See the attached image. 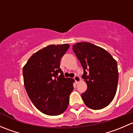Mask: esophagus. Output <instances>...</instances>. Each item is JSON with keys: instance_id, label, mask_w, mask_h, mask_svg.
<instances>
[{"instance_id": "34e87169", "label": "esophagus", "mask_w": 133, "mask_h": 133, "mask_svg": "<svg viewBox=\"0 0 133 133\" xmlns=\"http://www.w3.org/2000/svg\"><path fill=\"white\" fill-rule=\"evenodd\" d=\"M74 79L75 81H76V84H78V83L79 82H80V80H81V78H80L78 76H75L74 77Z\"/></svg>"}]
</instances>
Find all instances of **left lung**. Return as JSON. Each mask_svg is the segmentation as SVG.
<instances>
[{"label": "left lung", "instance_id": "left-lung-1", "mask_svg": "<svg viewBox=\"0 0 133 133\" xmlns=\"http://www.w3.org/2000/svg\"><path fill=\"white\" fill-rule=\"evenodd\" d=\"M73 50L84 69L88 89L81 95L89 108L107 107L115 98L118 80L117 63L106 50L89 42H78Z\"/></svg>", "mask_w": 133, "mask_h": 133}]
</instances>
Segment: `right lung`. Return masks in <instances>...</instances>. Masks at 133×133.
Here are the masks:
<instances>
[{
  "label": "right lung",
  "mask_w": 133,
  "mask_h": 133,
  "mask_svg": "<svg viewBox=\"0 0 133 133\" xmlns=\"http://www.w3.org/2000/svg\"><path fill=\"white\" fill-rule=\"evenodd\" d=\"M69 48L68 44L48 45L34 53L23 68L27 93L33 105L45 115H59L68 108L74 80L64 77L60 65Z\"/></svg>",
  "instance_id": "obj_1"
}]
</instances>
